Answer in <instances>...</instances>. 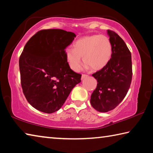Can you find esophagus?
<instances>
[{"instance_id": "34e87169", "label": "esophagus", "mask_w": 153, "mask_h": 153, "mask_svg": "<svg viewBox=\"0 0 153 153\" xmlns=\"http://www.w3.org/2000/svg\"><path fill=\"white\" fill-rule=\"evenodd\" d=\"M88 77V75H86V74H83L82 76V80L84 79L85 78H87Z\"/></svg>"}]
</instances>
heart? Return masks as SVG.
<instances>
[{
  "label": "heart",
  "mask_w": 153,
  "mask_h": 153,
  "mask_svg": "<svg viewBox=\"0 0 153 153\" xmlns=\"http://www.w3.org/2000/svg\"><path fill=\"white\" fill-rule=\"evenodd\" d=\"M74 48H67L65 56L71 70L78 71L82 65V58L87 67L94 71L100 70L109 63L113 46L108 36L100 35L86 36L77 40Z\"/></svg>",
  "instance_id": "b5f03b06"
}]
</instances>
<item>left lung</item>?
<instances>
[{"label": "left lung", "mask_w": 153, "mask_h": 153, "mask_svg": "<svg viewBox=\"0 0 153 153\" xmlns=\"http://www.w3.org/2000/svg\"><path fill=\"white\" fill-rule=\"evenodd\" d=\"M112 44L111 59L104 68L92 74L97 86L91 95L90 103L99 112L115 108L122 101L130 87L132 65L130 51L117 33L108 30Z\"/></svg>", "instance_id": "1"}]
</instances>
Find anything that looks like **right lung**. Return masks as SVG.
Listing matches in <instances>:
<instances>
[{
    "instance_id": "add662e5",
    "label": "right lung",
    "mask_w": 153,
    "mask_h": 153,
    "mask_svg": "<svg viewBox=\"0 0 153 153\" xmlns=\"http://www.w3.org/2000/svg\"><path fill=\"white\" fill-rule=\"evenodd\" d=\"M76 35L60 29L43 30L25 45L19 57L21 84L27 102L36 109L53 113L60 109L81 74L71 70L65 50Z\"/></svg>"
}]
</instances>
